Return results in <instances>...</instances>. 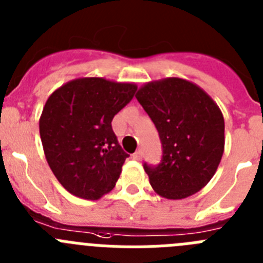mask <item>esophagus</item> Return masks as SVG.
I'll return each instance as SVG.
<instances>
[{
    "label": "esophagus",
    "instance_id": "1",
    "mask_svg": "<svg viewBox=\"0 0 263 263\" xmlns=\"http://www.w3.org/2000/svg\"><path fill=\"white\" fill-rule=\"evenodd\" d=\"M133 159L134 160H141L142 159V152L141 150H138V152H136L133 154Z\"/></svg>",
    "mask_w": 263,
    "mask_h": 263
}]
</instances>
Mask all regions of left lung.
I'll return each instance as SVG.
<instances>
[{"label": "left lung", "mask_w": 263, "mask_h": 263, "mask_svg": "<svg viewBox=\"0 0 263 263\" xmlns=\"http://www.w3.org/2000/svg\"><path fill=\"white\" fill-rule=\"evenodd\" d=\"M136 97L163 147L158 166L143 164L153 190L170 200L200 191L224 154L225 125L217 104L199 85L180 78L146 83Z\"/></svg>", "instance_id": "left-lung-1"}]
</instances>
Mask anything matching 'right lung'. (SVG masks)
Wrapping results in <instances>:
<instances>
[{
    "label": "right lung",
    "mask_w": 263,
    "mask_h": 263,
    "mask_svg": "<svg viewBox=\"0 0 263 263\" xmlns=\"http://www.w3.org/2000/svg\"><path fill=\"white\" fill-rule=\"evenodd\" d=\"M134 83L79 78L53 90L39 118L46 159L69 194L97 200L115 188L129 155L111 120L136 95Z\"/></svg>",
    "instance_id": "add662e5"
}]
</instances>
